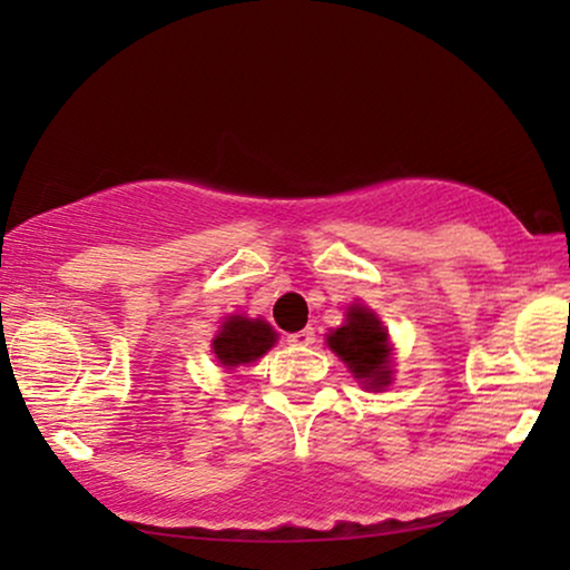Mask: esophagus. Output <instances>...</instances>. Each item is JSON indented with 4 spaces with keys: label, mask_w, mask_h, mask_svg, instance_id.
<instances>
[{
    "label": "esophagus",
    "mask_w": 570,
    "mask_h": 570,
    "mask_svg": "<svg viewBox=\"0 0 570 570\" xmlns=\"http://www.w3.org/2000/svg\"><path fill=\"white\" fill-rule=\"evenodd\" d=\"M314 340H316V332L311 330V326H306V330H301V332L287 334V342H291V345H295V347H308V345H314Z\"/></svg>",
    "instance_id": "1"
}]
</instances>
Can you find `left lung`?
<instances>
[{"label":"left lung","instance_id":"8db88e82","mask_svg":"<svg viewBox=\"0 0 570 570\" xmlns=\"http://www.w3.org/2000/svg\"><path fill=\"white\" fill-rule=\"evenodd\" d=\"M345 316L340 330L326 334V345L345 361L365 389L381 392L392 384V345L384 324L363 303H353Z\"/></svg>","mask_w":570,"mask_h":570}]
</instances>
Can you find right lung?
I'll list each match as a JSON object with an SVG mask.
<instances>
[{
	"mask_svg": "<svg viewBox=\"0 0 570 570\" xmlns=\"http://www.w3.org/2000/svg\"><path fill=\"white\" fill-rule=\"evenodd\" d=\"M277 342V332L264 318L228 316L213 340V353L228 368L259 361Z\"/></svg>",
	"mask_w": 570,
	"mask_h": 570,
	"instance_id": "right-lung-1",
	"label": "right lung"
}]
</instances>
